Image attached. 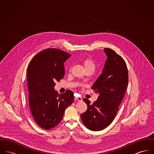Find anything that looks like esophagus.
Instances as JSON below:
<instances>
[{
  "instance_id": "obj_1",
  "label": "esophagus",
  "mask_w": 154,
  "mask_h": 154,
  "mask_svg": "<svg viewBox=\"0 0 154 154\" xmlns=\"http://www.w3.org/2000/svg\"><path fill=\"white\" fill-rule=\"evenodd\" d=\"M74 99H75V100H77L79 102H81L82 100V98L80 97H75Z\"/></svg>"
}]
</instances>
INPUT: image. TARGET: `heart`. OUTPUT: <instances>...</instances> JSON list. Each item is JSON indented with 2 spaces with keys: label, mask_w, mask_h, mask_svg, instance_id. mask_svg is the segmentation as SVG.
Masks as SVG:
<instances>
[{
  "label": "heart",
  "mask_w": 154,
  "mask_h": 154,
  "mask_svg": "<svg viewBox=\"0 0 154 154\" xmlns=\"http://www.w3.org/2000/svg\"><path fill=\"white\" fill-rule=\"evenodd\" d=\"M82 64L84 66L85 69L86 70L89 69H95V63L94 62V61L91 59L87 58L84 59L82 60Z\"/></svg>",
  "instance_id": "heart-1"
}]
</instances>
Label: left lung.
Wrapping results in <instances>:
<instances>
[{
  "label": "left lung",
  "instance_id": "1",
  "mask_svg": "<svg viewBox=\"0 0 154 154\" xmlns=\"http://www.w3.org/2000/svg\"><path fill=\"white\" fill-rule=\"evenodd\" d=\"M107 56L102 73L92 85L98 94L93 104L87 99V110L81 115L85 126L99 131L107 127L116 117L128 84V72L124 59L110 48H104Z\"/></svg>",
  "mask_w": 154,
  "mask_h": 154
}]
</instances>
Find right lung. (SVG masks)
Listing matches in <instances>:
<instances>
[{
    "label": "right lung",
    "mask_w": 154,
    "mask_h": 154,
    "mask_svg": "<svg viewBox=\"0 0 154 154\" xmlns=\"http://www.w3.org/2000/svg\"><path fill=\"white\" fill-rule=\"evenodd\" d=\"M71 55L56 48L40 52L28 67L27 81L30 109L37 125L49 130L62 121L66 108L73 102L72 91L58 94L55 82L65 75L64 63Z\"/></svg>",
    "instance_id": "add662e5"
}]
</instances>
